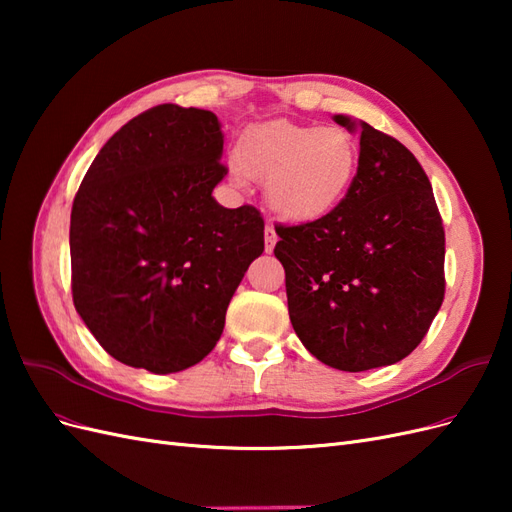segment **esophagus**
I'll return each mask as SVG.
<instances>
[{"label":"esophagus","mask_w":512,"mask_h":512,"mask_svg":"<svg viewBox=\"0 0 512 512\" xmlns=\"http://www.w3.org/2000/svg\"><path fill=\"white\" fill-rule=\"evenodd\" d=\"M275 243H277V235H275V230H273L271 226H267V230H265V250H267V254H271V252H273Z\"/></svg>","instance_id":"esophagus-1"}]
</instances>
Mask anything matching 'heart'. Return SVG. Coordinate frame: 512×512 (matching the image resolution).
I'll return each mask as SVG.
<instances>
[{"mask_svg": "<svg viewBox=\"0 0 512 512\" xmlns=\"http://www.w3.org/2000/svg\"><path fill=\"white\" fill-rule=\"evenodd\" d=\"M230 162V177L267 181V203L277 218L312 224L331 215L352 190L361 145L342 126H303L286 119L247 130Z\"/></svg>", "mask_w": 512, "mask_h": 512, "instance_id": "b5f03b06", "label": "heart"}]
</instances>
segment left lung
Segmentation results:
<instances>
[{"mask_svg": "<svg viewBox=\"0 0 512 512\" xmlns=\"http://www.w3.org/2000/svg\"><path fill=\"white\" fill-rule=\"evenodd\" d=\"M361 132L352 190L331 215L275 228L288 314L324 365H393L421 344L444 299V228L425 170L393 136L346 115Z\"/></svg>", "mask_w": 512, "mask_h": 512, "instance_id": "1", "label": "left lung"}]
</instances>
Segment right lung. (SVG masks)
<instances>
[{
    "mask_svg": "<svg viewBox=\"0 0 512 512\" xmlns=\"http://www.w3.org/2000/svg\"><path fill=\"white\" fill-rule=\"evenodd\" d=\"M224 134L203 108L153 106L108 138L70 215L74 307L123 365L175 374L215 348L265 252L260 211L211 196Z\"/></svg>",
    "mask_w": 512,
    "mask_h": 512,
    "instance_id": "add662e5",
    "label": "right lung"
}]
</instances>
